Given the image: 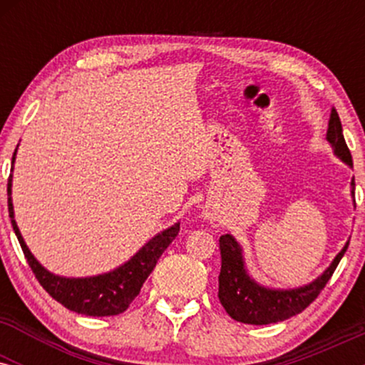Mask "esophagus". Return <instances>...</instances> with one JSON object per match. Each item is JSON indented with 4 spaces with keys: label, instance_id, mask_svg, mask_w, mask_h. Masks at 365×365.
Instances as JSON below:
<instances>
[{
    "label": "esophagus",
    "instance_id": "esophagus-1",
    "mask_svg": "<svg viewBox=\"0 0 365 365\" xmlns=\"http://www.w3.org/2000/svg\"><path fill=\"white\" fill-rule=\"evenodd\" d=\"M204 215H206V217H207V220H211V217H212L211 215H209V212H204Z\"/></svg>",
    "mask_w": 365,
    "mask_h": 365
}]
</instances>
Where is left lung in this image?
Wrapping results in <instances>:
<instances>
[{
    "instance_id": "1",
    "label": "left lung",
    "mask_w": 365,
    "mask_h": 365,
    "mask_svg": "<svg viewBox=\"0 0 365 365\" xmlns=\"http://www.w3.org/2000/svg\"><path fill=\"white\" fill-rule=\"evenodd\" d=\"M326 139L333 148V153L341 159L343 163L351 168V154L346 148L345 137H343V128L340 116L336 110H331L328 133ZM351 195L355 192V180L351 178ZM350 242L338 252L329 267L321 276H317L314 282L304 287L292 288V290H274L259 284L247 273L244 252L233 235L226 233L220 237V250H221V271H220V302L225 311L230 314L232 319L245 324H271V322H279L288 319V317L297 316L307 309L314 300L317 299L322 288L329 282L334 269L340 264L343 254L349 249Z\"/></svg>"
}]
</instances>
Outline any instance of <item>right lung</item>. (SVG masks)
I'll list each match as a JSON object with an SVG mask.
<instances>
[{
  "mask_svg": "<svg viewBox=\"0 0 365 365\" xmlns=\"http://www.w3.org/2000/svg\"><path fill=\"white\" fill-rule=\"evenodd\" d=\"M16 149L11 158V165L15 163ZM14 171V166H11ZM8 212H10L11 226L20 247H22L25 259L31 266L32 273L36 274L37 282L44 288L56 302L65 305L70 311L83 314V316L104 317L116 316L127 311L132 300L139 295L142 284L148 276L156 267L158 259L168 249V245L175 240L180 232V223H175L170 228L163 230L156 237L150 238L142 249L133 255L130 261L121 264L120 267L110 271V273L87 276V278H65L49 273L44 266L32 255L29 247L25 245L20 230L16 226L14 215V202H11V175L8 178Z\"/></svg>",
  "mask_w": 365,
  "mask_h": 365,
  "instance_id": "right-lung-1",
  "label": "right lung"
}]
</instances>
